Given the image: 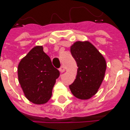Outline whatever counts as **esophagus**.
Listing matches in <instances>:
<instances>
[{
	"label": "esophagus",
	"mask_w": 130,
	"mask_h": 130,
	"mask_svg": "<svg viewBox=\"0 0 130 130\" xmlns=\"http://www.w3.org/2000/svg\"><path fill=\"white\" fill-rule=\"evenodd\" d=\"M65 71V68L64 66H62L60 68H59V71H60V73H64Z\"/></svg>",
	"instance_id": "34e87169"
}]
</instances>
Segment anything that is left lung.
Returning <instances> with one entry per match:
<instances>
[{
	"label": "left lung",
	"mask_w": 130,
	"mask_h": 130,
	"mask_svg": "<svg viewBox=\"0 0 130 130\" xmlns=\"http://www.w3.org/2000/svg\"><path fill=\"white\" fill-rule=\"evenodd\" d=\"M78 70L76 78L69 86L72 94L80 100H88L98 92L104 79L106 61L89 41H76L71 46Z\"/></svg>",
	"instance_id": "obj_1"
}]
</instances>
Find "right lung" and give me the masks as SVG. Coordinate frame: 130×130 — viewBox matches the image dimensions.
Listing matches in <instances>:
<instances>
[{
    "label": "right lung",
    "instance_id": "obj_1",
    "mask_svg": "<svg viewBox=\"0 0 130 130\" xmlns=\"http://www.w3.org/2000/svg\"><path fill=\"white\" fill-rule=\"evenodd\" d=\"M18 79L27 99L34 104H45L52 94L59 71L52 65L42 46L32 48L18 65Z\"/></svg>",
    "mask_w": 130,
    "mask_h": 130
}]
</instances>
